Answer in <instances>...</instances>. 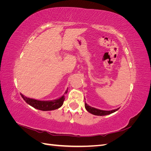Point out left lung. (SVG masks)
Wrapping results in <instances>:
<instances>
[{
  "label": "left lung",
  "instance_id": "8db88e82",
  "mask_svg": "<svg viewBox=\"0 0 151 151\" xmlns=\"http://www.w3.org/2000/svg\"><path fill=\"white\" fill-rule=\"evenodd\" d=\"M85 108L86 109V110L88 111V112H89L91 114H93V115H97V116H104V115H109V114H111L114 112L116 111L118 109H119V108H117V109H113V110H110V111L101 110V109H97V108L91 107V106H89V105L87 104L86 103H85Z\"/></svg>",
  "mask_w": 151,
  "mask_h": 151
}]
</instances>
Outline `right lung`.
I'll return each mask as SVG.
<instances>
[{"mask_svg":"<svg viewBox=\"0 0 151 151\" xmlns=\"http://www.w3.org/2000/svg\"><path fill=\"white\" fill-rule=\"evenodd\" d=\"M67 91L68 89L65 91L64 94L60 98L52 101H40V100L27 98L22 94H21V96L27 103L33 108L42 111H51L60 108L62 106L65 100V94L67 93Z\"/></svg>","mask_w":151,"mask_h":151,"instance_id":"right-lung-1","label":"right lung"}]
</instances>
